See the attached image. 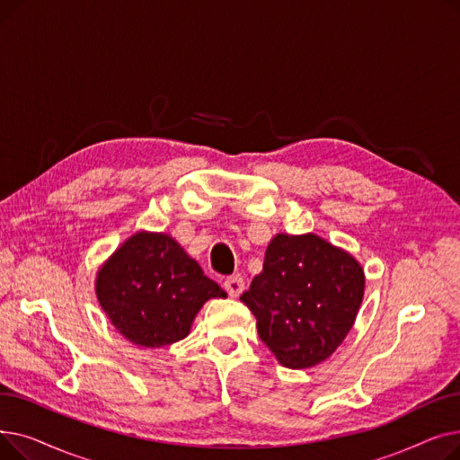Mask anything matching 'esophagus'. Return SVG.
<instances>
[{"label":"esophagus","instance_id":"obj_1","mask_svg":"<svg viewBox=\"0 0 460 460\" xmlns=\"http://www.w3.org/2000/svg\"><path fill=\"white\" fill-rule=\"evenodd\" d=\"M224 287H226V291L229 293V296L236 298V296L243 295V291H244V279L240 276H229L224 281Z\"/></svg>","mask_w":460,"mask_h":460}]
</instances>
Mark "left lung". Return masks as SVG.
<instances>
[{
	"mask_svg": "<svg viewBox=\"0 0 460 460\" xmlns=\"http://www.w3.org/2000/svg\"><path fill=\"white\" fill-rule=\"evenodd\" d=\"M361 264L328 240L276 234L262 272L240 296L255 315L261 341L288 369L315 367L350 332L364 300Z\"/></svg>",
	"mask_w": 460,
	"mask_h": 460,
	"instance_id": "1",
	"label": "left lung"
}]
</instances>
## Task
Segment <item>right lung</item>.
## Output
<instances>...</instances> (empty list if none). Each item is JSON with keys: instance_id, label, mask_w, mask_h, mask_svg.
I'll return each instance as SVG.
<instances>
[{"instance_id": "1", "label": "right lung", "mask_w": 460, "mask_h": 460, "mask_svg": "<svg viewBox=\"0 0 460 460\" xmlns=\"http://www.w3.org/2000/svg\"><path fill=\"white\" fill-rule=\"evenodd\" d=\"M94 291L119 333L145 349L184 340L203 304L227 296L175 238L149 231L113 252L96 272Z\"/></svg>"}]
</instances>
